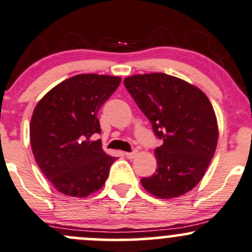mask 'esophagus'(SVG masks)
<instances>
[{"mask_svg":"<svg viewBox=\"0 0 252 252\" xmlns=\"http://www.w3.org/2000/svg\"><path fill=\"white\" fill-rule=\"evenodd\" d=\"M137 154H139L137 153V151H132V152H126V153H124V156L128 158V159H134Z\"/></svg>","mask_w":252,"mask_h":252,"instance_id":"1","label":"esophagus"}]
</instances>
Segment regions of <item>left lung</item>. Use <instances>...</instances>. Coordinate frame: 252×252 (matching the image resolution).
I'll use <instances>...</instances> for the list:
<instances>
[{"instance_id": "8db88e82", "label": "left lung", "mask_w": 252, "mask_h": 252, "mask_svg": "<svg viewBox=\"0 0 252 252\" xmlns=\"http://www.w3.org/2000/svg\"><path fill=\"white\" fill-rule=\"evenodd\" d=\"M124 86L162 140L154 151L157 171L141 179L142 187L159 198L190 191L217 149L219 130L209 99L196 86L164 73L128 76Z\"/></svg>"}]
</instances>
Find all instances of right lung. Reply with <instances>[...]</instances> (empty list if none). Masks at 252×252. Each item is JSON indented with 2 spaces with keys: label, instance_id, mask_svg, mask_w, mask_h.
I'll list each match as a JSON object with an SVG mask.
<instances>
[{
  "label": "right lung",
  "instance_id": "right-lung-1",
  "mask_svg": "<svg viewBox=\"0 0 252 252\" xmlns=\"http://www.w3.org/2000/svg\"><path fill=\"white\" fill-rule=\"evenodd\" d=\"M121 84L120 76L79 74L49 91L34 107L30 140L35 162L57 191L87 197L109 177L116 158L107 156L96 113Z\"/></svg>",
  "mask_w": 252,
  "mask_h": 252
}]
</instances>
